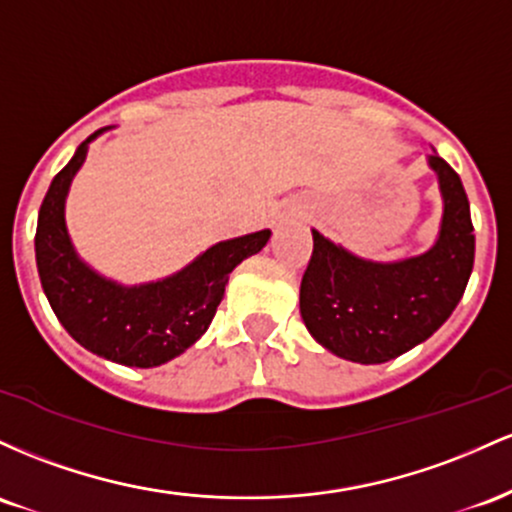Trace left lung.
Masks as SVG:
<instances>
[{
	"label": "left lung",
	"instance_id": "left-lung-1",
	"mask_svg": "<svg viewBox=\"0 0 512 512\" xmlns=\"http://www.w3.org/2000/svg\"><path fill=\"white\" fill-rule=\"evenodd\" d=\"M442 222L426 254L394 263L350 254L312 229L314 251L300 285V314L314 341L338 358L377 365L433 336L462 300L474 268V227L457 171L430 154Z\"/></svg>",
	"mask_w": 512,
	"mask_h": 512
}]
</instances>
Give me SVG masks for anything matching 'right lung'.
I'll use <instances>...</instances> for the list:
<instances>
[{
  "instance_id": "add662e5",
  "label": "right lung",
  "mask_w": 512,
  "mask_h": 512,
  "mask_svg": "<svg viewBox=\"0 0 512 512\" xmlns=\"http://www.w3.org/2000/svg\"><path fill=\"white\" fill-rule=\"evenodd\" d=\"M89 135L55 176L38 212L36 263L40 285L67 333L91 353L128 367H157L191 348L208 331L229 273L258 254L271 229L220 241L193 263L157 283L125 287L103 278L74 251L65 225V200L84 164Z\"/></svg>"
}]
</instances>
